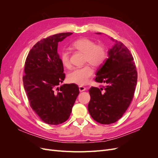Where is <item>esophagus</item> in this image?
<instances>
[{
    "label": "esophagus",
    "instance_id": "1",
    "mask_svg": "<svg viewBox=\"0 0 158 158\" xmlns=\"http://www.w3.org/2000/svg\"><path fill=\"white\" fill-rule=\"evenodd\" d=\"M85 89H86V88H85L84 86H82V85H80V86H79V90H80V92H84V91H85Z\"/></svg>",
    "mask_w": 158,
    "mask_h": 158
}]
</instances>
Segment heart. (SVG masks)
<instances>
[{"label":"heart","mask_w":158,"mask_h":158,"mask_svg":"<svg viewBox=\"0 0 158 158\" xmlns=\"http://www.w3.org/2000/svg\"><path fill=\"white\" fill-rule=\"evenodd\" d=\"M72 46L84 54V63H89L94 67L102 66L107 58V49L103 44H95L88 38H81L74 41ZM61 63L66 68L70 67V56L68 51L63 50L60 54ZM94 70L89 65L75 68L69 73L67 78L70 83L82 85L86 84L92 76Z\"/></svg>","instance_id":"heart-1"}]
</instances>
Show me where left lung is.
Instances as JSON below:
<instances>
[{"label": "left lung", "mask_w": 158, "mask_h": 158, "mask_svg": "<svg viewBox=\"0 0 158 158\" xmlns=\"http://www.w3.org/2000/svg\"><path fill=\"white\" fill-rule=\"evenodd\" d=\"M111 40L114 44L95 78L103 85L89 89L88 111L94 120L103 125L115 123L123 117L132 102L137 84V71L131 51L121 41Z\"/></svg>", "instance_id": "8db88e82"}]
</instances>
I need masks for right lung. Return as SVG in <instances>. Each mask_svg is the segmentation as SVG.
Here are the masks:
<instances>
[{
    "label": "right lung",
    "mask_w": 158,
    "mask_h": 158,
    "mask_svg": "<svg viewBox=\"0 0 158 158\" xmlns=\"http://www.w3.org/2000/svg\"><path fill=\"white\" fill-rule=\"evenodd\" d=\"M73 33L52 35L38 41L27 55L23 76L30 107L41 120L57 125L69 118L79 94L75 84H63V65L57 53L58 43Z\"/></svg>",
    "instance_id": "right-lung-1"
}]
</instances>
